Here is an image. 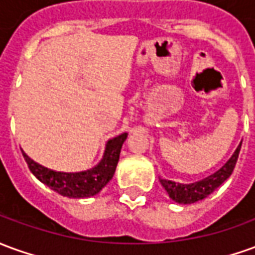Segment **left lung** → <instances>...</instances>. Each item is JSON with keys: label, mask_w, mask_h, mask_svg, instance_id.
<instances>
[{"label": "left lung", "mask_w": 255, "mask_h": 255, "mask_svg": "<svg viewBox=\"0 0 255 255\" xmlns=\"http://www.w3.org/2000/svg\"><path fill=\"white\" fill-rule=\"evenodd\" d=\"M240 146H242V143L238 146L236 152L233 153L232 157L228 160L227 164L224 165L221 170L214 172L213 175L199 181V182L182 185V183H175L172 181H167V179H160V182L174 202L181 203V204H190V203L203 200L210 193H213L221 183H224L228 178L231 177L233 168L236 165V161H238V157H239Z\"/></svg>", "instance_id": "left-lung-1"}]
</instances>
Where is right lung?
Returning a JSON list of instances; mask_svg holds the SVG:
<instances>
[{
  "label": "right lung",
  "instance_id": "obj_1",
  "mask_svg": "<svg viewBox=\"0 0 255 255\" xmlns=\"http://www.w3.org/2000/svg\"><path fill=\"white\" fill-rule=\"evenodd\" d=\"M127 136L128 133L124 132L110 139L106 145V150L101 163L92 170L83 171V172H56V171L48 170L33 161L24 152L22 153L28 168L38 181L45 183L59 195L83 199L99 193L103 186L113 178L120 157L122 146L124 140L127 139Z\"/></svg>",
  "mask_w": 255,
  "mask_h": 255
}]
</instances>
